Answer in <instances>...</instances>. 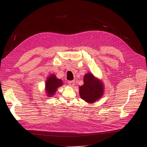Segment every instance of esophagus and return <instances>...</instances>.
<instances>
[{
    "label": "esophagus",
    "mask_w": 147,
    "mask_h": 147,
    "mask_svg": "<svg viewBox=\"0 0 147 147\" xmlns=\"http://www.w3.org/2000/svg\"><path fill=\"white\" fill-rule=\"evenodd\" d=\"M74 81H68V84L70 86H73L74 85Z\"/></svg>",
    "instance_id": "obj_1"
}]
</instances>
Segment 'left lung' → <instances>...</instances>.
Instances as JSON below:
<instances>
[{"label": "left lung", "mask_w": 147, "mask_h": 147, "mask_svg": "<svg viewBox=\"0 0 147 147\" xmlns=\"http://www.w3.org/2000/svg\"><path fill=\"white\" fill-rule=\"evenodd\" d=\"M104 91L102 82L95 78L91 73L84 77V84L79 87V93L81 99L88 103H94L102 97Z\"/></svg>", "instance_id": "1"}]
</instances>
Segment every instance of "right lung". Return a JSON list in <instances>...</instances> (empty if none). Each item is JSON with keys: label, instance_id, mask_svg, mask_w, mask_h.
Masks as SVG:
<instances>
[{"label": "right lung", "instance_id": "1", "mask_svg": "<svg viewBox=\"0 0 147 147\" xmlns=\"http://www.w3.org/2000/svg\"><path fill=\"white\" fill-rule=\"evenodd\" d=\"M62 84L61 80L57 78L55 74L50 75L45 82V90L47 95L49 97L54 95L57 88L61 86Z\"/></svg>", "mask_w": 147, "mask_h": 147}]
</instances>
